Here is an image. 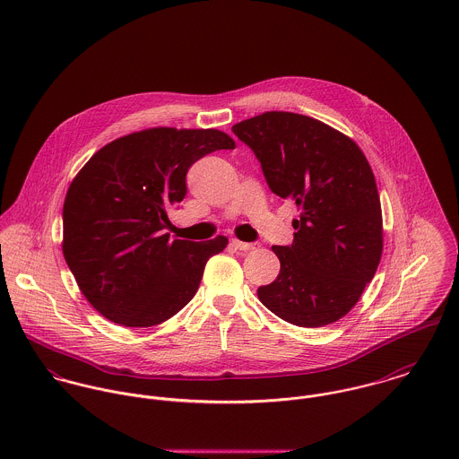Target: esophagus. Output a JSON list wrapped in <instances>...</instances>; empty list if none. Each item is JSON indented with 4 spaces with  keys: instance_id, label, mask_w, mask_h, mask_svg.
I'll use <instances>...</instances> for the list:
<instances>
[{
    "instance_id": "1",
    "label": "esophagus",
    "mask_w": 459,
    "mask_h": 459,
    "mask_svg": "<svg viewBox=\"0 0 459 459\" xmlns=\"http://www.w3.org/2000/svg\"><path fill=\"white\" fill-rule=\"evenodd\" d=\"M231 246H233L235 249H238V251H253V249H256V246H255V244L242 242V240H237V238H233V240H231Z\"/></svg>"
}]
</instances>
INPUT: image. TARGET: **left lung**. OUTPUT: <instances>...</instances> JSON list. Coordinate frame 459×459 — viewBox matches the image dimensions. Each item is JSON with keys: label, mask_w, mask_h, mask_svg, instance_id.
<instances>
[{"label": "left lung", "mask_w": 459, "mask_h": 459, "mask_svg": "<svg viewBox=\"0 0 459 459\" xmlns=\"http://www.w3.org/2000/svg\"><path fill=\"white\" fill-rule=\"evenodd\" d=\"M262 162L273 195L293 199L291 246H273V282L263 306L288 324L324 327L341 320L375 277L384 251L382 206L359 144L311 117L268 111L231 127Z\"/></svg>", "instance_id": "1"}]
</instances>
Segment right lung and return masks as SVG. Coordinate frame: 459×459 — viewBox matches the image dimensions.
I'll return each instance as SVG.
<instances>
[{"label": "right lung", "mask_w": 459, "mask_h": 459, "mask_svg": "<svg viewBox=\"0 0 459 459\" xmlns=\"http://www.w3.org/2000/svg\"><path fill=\"white\" fill-rule=\"evenodd\" d=\"M217 129L153 127L102 146L75 175L64 203V256L86 300L124 327H153L196 295L206 262L228 238L169 240L168 210L186 193L197 159L231 150Z\"/></svg>", "instance_id": "right-lung-1"}]
</instances>
